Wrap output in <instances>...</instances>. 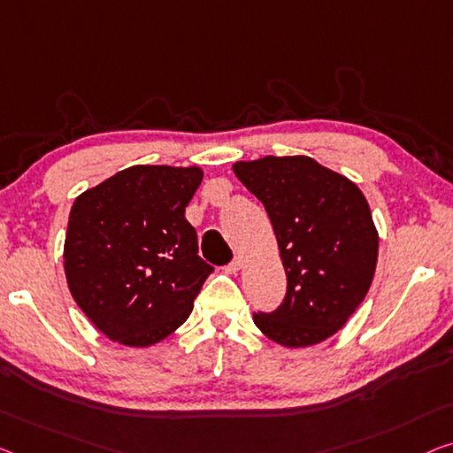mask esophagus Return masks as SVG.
Returning a JSON list of instances; mask_svg holds the SVG:
<instances>
[{
  "instance_id": "obj_1",
  "label": "esophagus",
  "mask_w": 453,
  "mask_h": 453,
  "mask_svg": "<svg viewBox=\"0 0 453 453\" xmlns=\"http://www.w3.org/2000/svg\"><path fill=\"white\" fill-rule=\"evenodd\" d=\"M242 266H244V260H242L240 256H238V258H234V260L229 262V265L226 266V273H229V274H235Z\"/></svg>"
}]
</instances>
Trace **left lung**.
<instances>
[{
	"mask_svg": "<svg viewBox=\"0 0 453 453\" xmlns=\"http://www.w3.org/2000/svg\"><path fill=\"white\" fill-rule=\"evenodd\" d=\"M234 173L265 205L287 273L273 313H254L270 340L315 346L340 332L374 279L378 232L352 180L309 157L235 162Z\"/></svg>",
	"mask_w": 453,
	"mask_h": 453,
	"instance_id": "8db88e82",
	"label": "left lung"
}]
</instances>
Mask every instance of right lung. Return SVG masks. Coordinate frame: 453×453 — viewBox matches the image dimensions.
<instances>
[{"label":"right lung","instance_id":"1","mask_svg":"<svg viewBox=\"0 0 453 453\" xmlns=\"http://www.w3.org/2000/svg\"><path fill=\"white\" fill-rule=\"evenodd\" d=\"M201 179L197 166H130L73 203L66 282L81 311L111 342L152 346L191 315L213 273L185 219Z\"/></svg>","mask_w":453,"mask_h":453}]
</instances>
